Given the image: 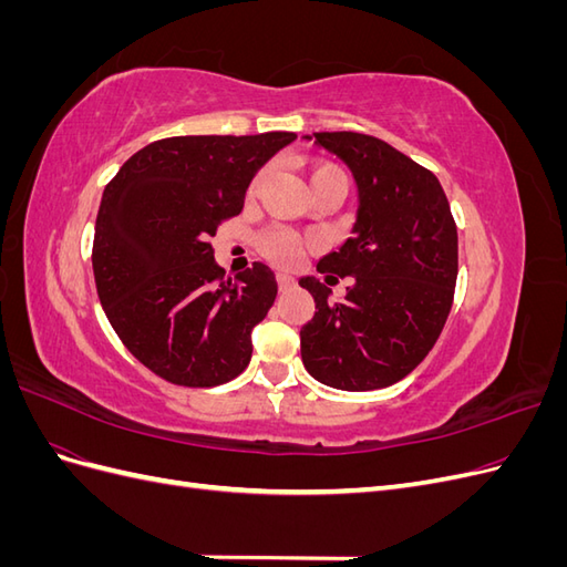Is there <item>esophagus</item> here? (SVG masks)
I'll list each match as a JSON object with an SVG mask.
<instances>
[{"label":"esophagus","instance_id":"1","mask_svg":"<svg viewBox=\"0 0 567 567\" xmlns=\"http://www.w3.org/2000/svg\"><path fill=\"white\" fill-rule=\"evenodd\" d=\"M277 284H279V290H290L296 286V279L288 277V274H279L277 277Z\"/></svg>","mask_w":567,"mask_h":567}]
</instances>
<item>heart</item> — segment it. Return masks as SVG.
<instances>
[{
    "label": "heart",
    "mask_w": 567,
    "mask_h": 567,
    "mask_svg": "<svg viewBox=\"0 0 567 567\" xmlns=\"http://www.w3.org/2000/svg\"><path fill=\"white\" fill-rule=\"evenodd\" d=\"M338 173H340V167H336V165H319V167L312 169V177L310 179L317 182V179H321L326 175H338ZM260 184H262V175H257L252 179L250 188H248V196H255L257 192H260ZM260 248H262V252L269 257L271 262L288 267V265H296L300 260V255L305 250V244H302V238H298L296 234H290L286 229H269L260 238Z\"/></svg>",
    "instance_id": "heart-1"
}]
</instances>
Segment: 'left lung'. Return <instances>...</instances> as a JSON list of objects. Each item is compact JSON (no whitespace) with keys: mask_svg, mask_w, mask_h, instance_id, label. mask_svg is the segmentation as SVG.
Instances as JSON below:
<instances>
[{"mask_svg":"<svg viewBox=\"0 0 567 567\" xmlns=\"http://www.w3.org/2000/svg\"><path fill=\"white\" fill-rule=\"evenodd\" d=\"M315 144L346 163L357 184L352 236L317 269L326 282L336 272L353 284L331 301L319 279H300L317 307L300 329L302 364L338 390L388 388L423 362L452 310L458 236L450 200L431 169L375 136L315 132Z\"/></svg>","mask_w":567,"mask_h":567,"instance_id":"8db88e82","label":"left lung"}]
</instances>
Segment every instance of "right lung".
<instances>
[{
  "instance_id": "right-lung-1",
  "label": "right lung",
  "mask_w": 567,
  "mask_h": 567,
  "mask_svg": "<svg viewBox=\"0 0 567 567\" xmlns=\"http://www.w3.org/2000/svg\"><path fill=\"white\" fill-rule=\"evenodd\" d=\"M293 132L169 136L136 151L101 196L92 267L125 348L161 379L221 385L252 354L250 333L277 298L255 262L225 279L210 238L241 213L252 177Z\"/></svg>"
}]
</instances>
